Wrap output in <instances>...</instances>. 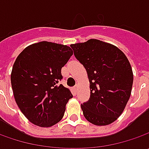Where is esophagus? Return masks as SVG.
<instances>
[{
	"label": "esophagus",
	"mask_w": 149,
	"mask_h": 149,
	"mask_svg": "<svg viewBox=\"0 0 149 149\" xmlns=\"http://www.w3.org/2000/svg\"><path fill=\"white\" fill-rule=\"evenodd\" d=\"M74 89L75 91H77V90H78V85H75V86L74 87Z\"/></svg>",
	"instance_id": "1"
}]
</instances>
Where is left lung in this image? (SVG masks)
<instances>
[{
	"label": "left lung",
	"mask_w": 149,
	"mask_h": 149,
	"mask_svg": "<svg viewBox=\"0 0 149 149\" xmlns=\"http://www.w3.org/2000/svg\"><path fill=\"white\" fill-rule=\"evenodd\" d=\"M85 68L90 98L81 104L84 118L95 125L114 122L129 101L134 81L128 58L115 45L96 39L70 45Z\"/></svg>",
	"instance_id": "8db88e82"
}]
</instances>
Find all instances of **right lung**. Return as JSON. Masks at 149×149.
Instances as JSON below:
<instances>
[{"instance_id":"1","label":"right lung","mask_w":149,"mask_h":149,"mask_svg":"<svg viewBox=\"0 0 149 149\" xmlns=\"http://www.w3.org/2000/svg\"><path fill=\"white\" fill-rule=\"evenodd\" d=\"M72 54L67 45L41 41L27 46L15 61L10 74L15 100L35 125L51 127L64 116L73 95L59 82L61 68Z\"/></svg>"}]
</instances>
